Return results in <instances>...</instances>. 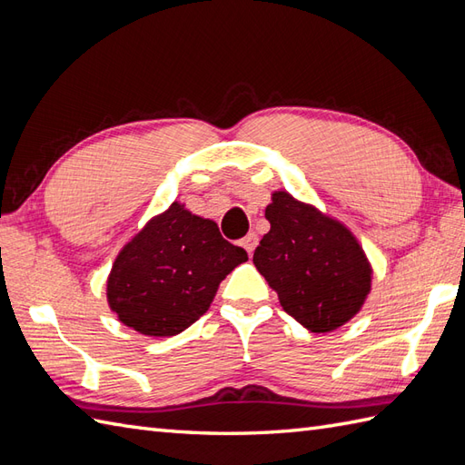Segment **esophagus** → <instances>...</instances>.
I'll use <instances>...</instances> for the list:
<instances>
[{"instance_id":"1","label":"esophagus","mask_w":465,"mask_h":465,"mask_svg":"<svg viewBox=\"0 0 465 465\" xmlns=\"http://www.w3.org/2000/svg\"><path fill=\"white\" fill-rule=\"evenodd\" d=\"M257 235L252 232V233H247L243 240H242V247L245 249V252L249 253V255H253V252H255V247H257Z\"/></svg>"}]
</instances>
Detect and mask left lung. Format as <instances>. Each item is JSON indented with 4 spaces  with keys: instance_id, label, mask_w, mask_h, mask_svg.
<instances>
[{
    "instance_id": "left-lung-1",
    "label": "left lung",
    "mask_w": 465,
    "mask_h": 465,
    "mask_svg": "<svg viewBox=\"0 0 465 465\" xmlns=\"http://www.w3.org/2000/svg\"><path fill=\"white\" fill-rule=\"evenodd\" d=\"M271 230L253 263L279 294L282 311L324 334L351 320L371 291V265L353 233L284 190L265 208Z\"/></svg>"
}]
</instances>
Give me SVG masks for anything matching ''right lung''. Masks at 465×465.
Returning a JSON list of instances; mask_svg holds the SVG:
<instances>
[{"label": "right lung", "instance_id": "add662e5", "mask_svg": "<svg viewBox=\"0 0 465 465\" xmlns=\"http://www.w3.org/2000/svg\"><path fill=\"white\" fill-rule=\"evenodd\" d=\"M245 261V249L223 240L216 222L173 202L115 257L108 304L139 334L176 336L208 311L220 282Z\"/></svg>", "mask_w": 465, "mask_h": 465}]
</instances>
